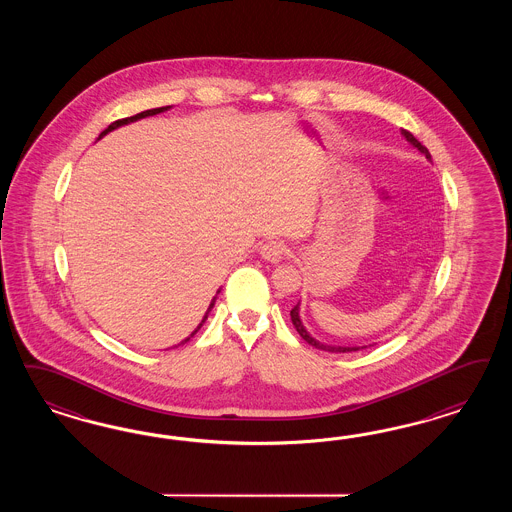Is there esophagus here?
I'll list each match as a JSON object with an SVG mask.
<instances>
[{"mask_svg": "<svg viewBox=\"0 0 512 512\" xmlns=\"http://www.w3.org/2000/svg\"><path fill=\"white\" fill-rule=\"evenodd\" d=\"M287 253V246L279 240H270L261 246V257L270 263H279Z\"/></svg>", "mask_w": 512, "mask_h": 512, "instance_id": "1", "label": "esophagus"}]
</instances>
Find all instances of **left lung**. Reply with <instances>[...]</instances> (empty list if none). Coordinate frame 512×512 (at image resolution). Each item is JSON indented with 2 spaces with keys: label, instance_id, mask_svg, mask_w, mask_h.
Listing matches in <instances>:
<instances>
[{
  "label": "left lung",
  "instance_id": "8db88e82",
  "mask_svg": "<svg viewBox=\"0 0 512 512\" xmlns=\"http://www.w3.org/2000/svg\"><path fill=\"white\" fill-rule=\"evenodd\" d=\"M402 135L407 139V142H411L419 152L426 155V159L428 161H432V155L428 152V148L426 146H422L419 140L415 139L409 131H405L402 129ZM291 321H293V325H295L296 332L302 336V340L308 341L310 345H313L315 349H323V351H330V353H351V351H358V349H362V347H336V345H326V343H321V341L315 340L313 336H310V332L306 330V326L302 325V319H300V302L296 304L295 308L291 310Z\"/></svg>",
  "mask_w": 512,
  "mask_h": 512
}]
</instances>
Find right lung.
I'll use <instances>...</instances> for the list:
<instances>
[{
  "label": "right lung",
  "mask_w": 512,
  "mask_h": 512,
  "mask_svg": "<svg viewBox=\"0 0 512 512\" xmlns=\"http://www.w3.org/2000/svg\"><path fill=\"white\" fill-rule=\"evenodd\" d=\"M169 109H171V107H159V109L144 110V112H139V114H135V116H129V118H122V120H116L114 124H110L109 127H107V129H105V131H103V133L99 135V139H101V137H105V135H107V133H110V131L118 129L120 125L131 124V122H137V120H140V118H146V116H154V114H159V112H165V110ZM217 293H219V291H217ZM214 304H216V296H214V300L210 302V306H208V310H206V313H204V317H202V321L201 323H199V326H197V328H195V330L191 332V336H189V338H186V340L182 341V343H186V341L191 340V338H193V336H195V334L199 332V328H201V326L204 325V321L208 319V313L212 311V308H214Z\"/></svg>",
  "instance_id": "right-lung-1"
}]
</instances>
